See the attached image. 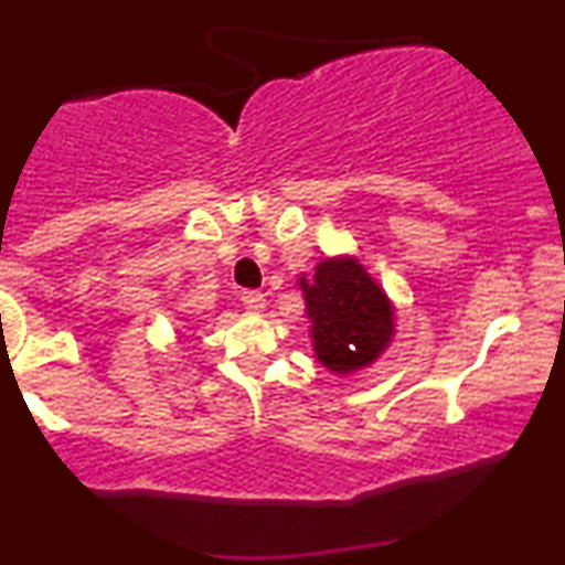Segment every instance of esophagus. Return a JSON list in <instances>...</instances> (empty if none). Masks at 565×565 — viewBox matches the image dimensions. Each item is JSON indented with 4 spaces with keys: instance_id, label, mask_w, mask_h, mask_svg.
I'll return each instance as SVG.
<instances>
[{
    "instance_id": "obj_1",
    "label": "esophagus",
    "mask_w": 565,
    "mask_h": 565,
    "mask_svg": "<svg viewBox=\"0 0 565 565\" xmlns=\"http://www.w3.org/2000/svg\"><path fill=\"white\" fill-rule=\"evenodd\" d=\"M242 302H244V308L249 310V313H260V310H265V295H263V291H244Z\"/></svg>"
}]
</instances>
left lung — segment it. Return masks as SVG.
I'll list each match as a JSON object with an SVG mask.
<instances>
[{"mask_svg":"<svg viewBox=\"0 0 565 565\" xmlns=\"http://www.w3.org/2000/svg\"><path fill=\"white\" fill-rule=\"evenodd\" d=\"M313 359L337 377L369 369L395 337V305L382 284L353 255L316 263L313 276H297Z\"/></svg>","mask_w":565,"mask_h":565,"instance_id":"8db88e82","label":"left lung"}]
</instances>
